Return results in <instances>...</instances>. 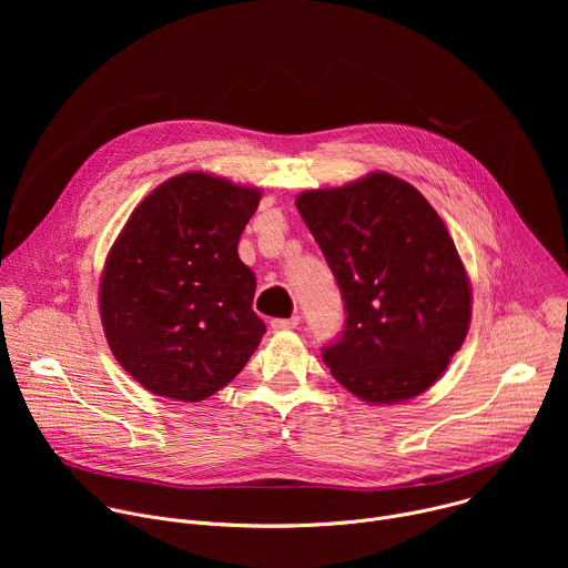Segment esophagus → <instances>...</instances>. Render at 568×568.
<instances>
[{"label":"esophagus","instance_id":"obj_1","mask_svg":"<svg viewBox=\"0 0 568 568\" xmlns=\"http://www.w3.org/2000/svg\"><path fill=\"white\" fill-rule=\"evenodd\" d=\"M270 326H272V331H292L298 326V316L294 314L290 318H272Z\"/></svg>","mask_w":568,"mask_h":568}]
</instances>
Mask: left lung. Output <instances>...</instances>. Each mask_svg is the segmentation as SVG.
Listing matches in <instances>:
<instances>
[{"mask_svg":"<svg viewBox=\"0 0 568 568\" xmlns=\"http://www.w3.org/2000/svg\"><path fill=\"white\" fill-rule=\"evenodd\" d=\"M296 209L344 298V331L321 348L333 377L371 404L427 390L471 316V287L440 215L386 173L305 191Z\"/></svg>","mask_w":568,"mask_h":568,"instance_id":"left-lung-1","label":"left lung"}]
</instances>
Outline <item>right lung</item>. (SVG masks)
I'll use <instances>...</instances> for the list:
<instances>
[{"label":"right lung","instance_id":"1","mask_svg":"<svg viewBox=\"0 0 568 568\" xmlns=\"http://www.w3.org/2000/svg\"><path fill=\"white\" fill-rule=\"evenodd\" d=\"M261 191L184 173L130 215L101 278V321L119 364L148 390L200 402L258 348L256 276L237 242Z\"/></svg>","mask_w":568,"mask_h":568}]
</instances>
